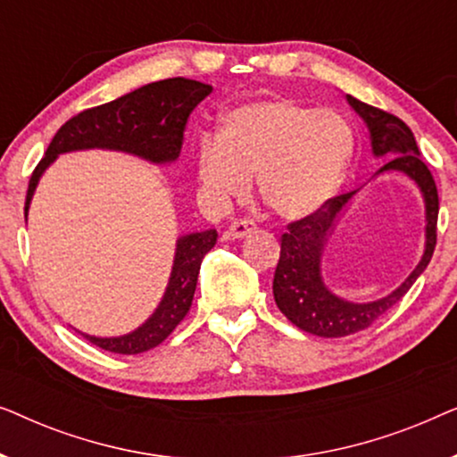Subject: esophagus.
Here are the masks:
<instances>
[{
    "label": "esophagus",
    "instance_id": "1",
    "mask_svg": "<svg viewBox=\"0 0 457 457\" xmlns=\"http://www.w3.org/2000/svg\"><path fill=\"white\" fill-rule=\"evenodd\" d=\"M253 230H255V224L252 220H247V218H243V220H235L230 224L227 230V237H230V239H243V237L253 233Z\"/></svg>",
    "mask_w": 457,
    "mask_h": 457
}]
</instances>
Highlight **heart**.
<instances>
[{"instance_id": "obj_1", "label": "heart", "mask_w": 457, "mask_h": 457, "mask_svg": "<svg viewBox=\"0 0 457 457\" xmlns=\"http://www.w3.org/2000/svg\"><path fill=\"white\" fill-rule=\"evenodd\" d=\"M352 155L353 130L341 114L266 97L228 110L218 135L199 139L195 177L212 208L245 197L255 177L262 204L299 220L339 191Z\"/></svg>"}]
</instances>
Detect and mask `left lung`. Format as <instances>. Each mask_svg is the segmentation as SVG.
Returning <instances> with one entry per match:
<instances>
[{"mask_svg":"<svg viewBox=\"0 0 457 457\" xmlns=\"http://www.w3.org/2000/svg\"><path fill=\"white\" fill-rule=\"evenodd\" d=\"M347 102L370 130L372 154L377 158H389L378 172H403L420 189L424 210H427V241H424V253L418 266L395 291L377 302L353 303L335 295L324 285L320 264L324 245L355 191L328 199L327 205H322L312 216L291 222L287 227L289 230L280 239V258L272 283L274 302L297 328L316 337H347L370 327L377 318L402 302L416 278L427 270L436 245L439 195H436L433 174L418 152L414 133L408 124L389 112L374 108L352 96H347Z\"/></svg>","mask_w":457,"mask_h":457,"instance_id":"1","label":"left lung"}]
</instances>
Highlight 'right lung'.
I'll return each mask as SVG.
<instances>
[{"label":"right lung","instance_id":"right-lung-1","mask_svg":"<svg viewBox=\"0 0 457 457\" xmlns=\"http://www.w3.org/2000/svg\"><path fill=\"white\" fill-rule=\"evenodd\" d=\"M210 93L212 87L199 80L183 77L166 79L72 116L54 135L46 155L29 180L24 216L29 214L30 199L41 174L60 154L80 149H114L139 155L154 164H170L179 158L183 147L187 118ZM216 239L218 233L214 228L179 237L164 297L154 314L133 333L122 337L80 335L105 352L122 355L143 353L160 345L189 312L202 260L216 245Z\"/></svg>","mask_w":457,"mask_h":457}]
</instances>
